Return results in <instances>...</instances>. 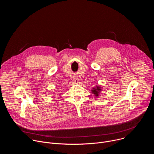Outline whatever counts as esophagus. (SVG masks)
<instances>
[{
  "label": "esophagus",
  "instance_id": "1",
  "mask_svg": "<svg viewBox=\"0 0 154 154\" xmlns=\"http://www.w3.org/2000/svg\"><path fill=\"white\" fill-rule=\"evenodd\" d=\"M73 79H74V82L75 83H79V78L77 77H74Z\"/></svg>",
  "mask_w": 154,
  "mask_h": 154
}]
</instances>
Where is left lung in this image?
Wrapping results in <instances>:
<instances>
[{
  "mask_svg": "<svg viewBox=\"0 0 154 154\" xmlns=\"http://www.w3.org/2000/svg\"><path fill=\"white\" fill-rule=\"evenodd\" d=\"M102 91V87L100 86H97L93 87L91 90V93L96 96V97H98L99 96L100 93Z\"/></svg>",
  "mask_w": 154,
  "mask_h": 154,
  "instance_id": "left-lung-1",
  "label": "left lung"
}]
</instances>
